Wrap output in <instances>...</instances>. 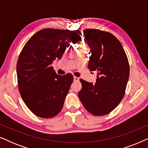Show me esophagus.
Segmentation results:
<instances>
[{
    "mask_svg": "<svg viewBox=\"0 0 148 148\" xmlns=\"http://www.w3.org/2000/svg\"><path fill=\"white\" fill-rule=\"evenodd\" d=\"M73 80H74V82H79V77H77L74 76L73 77Z\"/></svg>",
    "mask_w": 148,
    "mask_h": 148,
    "instance_id": "34e87169",
    "label": "esophagus"
}]
</instances>
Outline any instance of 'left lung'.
Here are the masks:
<instances>
[{"label": "left lung", "mask_w": 148, "mask_h": 148, "mask_svg": "<svg viewBox=\"0 0 148 148\" xmlns=\"http://www.w3.org/2000/svg\"><path fill=\"white\" fill-rule=\"evenodd\" d=\"M90 48L88 68L96 71L95 84L81 79L78 93L84 108L95 116H103L118 106L125 95L129 77V64L122 44L112 34L98 29L84 30Z\"/></svg>", "instance_id": "8db88e82"}]
</instances>
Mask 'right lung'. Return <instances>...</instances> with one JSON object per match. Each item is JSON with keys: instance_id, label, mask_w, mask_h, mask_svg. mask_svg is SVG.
<instances>
[{"instance_id": "add662e5", "label": "right lung", "mask_w": 148, "mask_h": 148, "mask_svg": "<svg viewBox=\"0 0 148 148\" xmlns=\"http://www.w3.org/2000/svg\"><path fill=\"white\" fill-rule=\"evenodd\" d=\"M79 30L44 29L29 38L17 64L18 88L28 108L42 118H52L62 110L73 77L58 75L52 63L66 47L81 40Z\"/></svg>"}]
</instances>
